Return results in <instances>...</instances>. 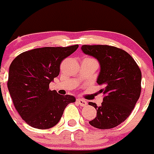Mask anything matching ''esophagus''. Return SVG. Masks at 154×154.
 I'll list each match as a JSON object with an SVG mask.
<instances>
[{
  "label": "esophagus",
  "mask_w": 154,
  "mask_h": 154,
  "mask_svg": "<svg viewBox=\"0 0 154 154\" xmlns=\"http://www.w3.org/2000/svg\"><path fill=\"white\" fill-rule=\"evenodd\" d=\"M76 101H77V103H78L80 106L83 107V106H85V105H87V101H85V100L81 99V98H77Z\"/></svg>",
  "instance_id": "esophagus-1"
}]
</instances>
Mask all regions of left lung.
<instances>
[{
    "label": "left lung",
    "mask_w": 154,
    "mask_h": 154,
    "mask_svg": "<svg viewBox=\"0 0 154 154\" xmlns=\"http://www.w3.org/2000/svg\"><path fill=\"white\" fill-rule=\"evenodd\" d=\"M85 54L98 60L100 72L99 91L104 95L101 106L95 108L96 117L89 124L98 129H110L119 125L129 117L141 92V72L131 55L123 49L108 45H83Z\"/></svg>",
    "instance_id": "8db88e82"
}]
</instances>
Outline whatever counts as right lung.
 <instances>
[{
  "mask_svg": "<svg viewBox=\"0 0 154 154\" xmlns=\"http://www.w3.org/2000/svg\"><path fill=\"white\" fill-rule=\"evenodd\" d=\"M43 47L22 53L9 68L8 88L15 108L27 125L38 129L51 128L60 121L65 108L75 101L72 95H61L49 90L57 77L60 64L78 49Z\"/></svg>",
  "mask_w": 154,
  "mask_h": 154,
  "instance_id": "obj_1",
  "label": "right lung"
}]
</instances>
